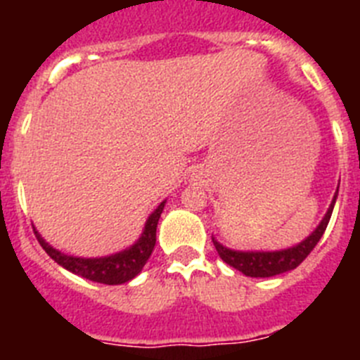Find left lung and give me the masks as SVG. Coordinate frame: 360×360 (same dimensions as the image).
<instances>
[{
  "label": "left lung",
  "mask_w": 360,
  "mask_h": 360,
  "mask_svg": "<svg viewBox=\"0 0 360 360\" xmlns=\"http://www.w3.org/2000/svg\"><path fill=\"white\" fill-rule=\"evenodd\" d=\"M335 200L337 193L333 196L328 212H326V216H324L323 221L319 224V227L311 232L307 240L301 241L295 247H292V249L278 250V252H238V250H231L227 247H224V245H219L218 241H214V247L218 250L219 257L227 265L234 266L236 270L243 272L245 276H250V278H270V276L283 274V272H288V270L301 265L304 262V257L314 250L317 241L321 240V236H323L326 227H328Z\"/></svg>",
  "instance_id": "obj_1"
}]
</instances>
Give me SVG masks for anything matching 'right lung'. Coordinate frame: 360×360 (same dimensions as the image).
Listing matches in <instances>:
<instances>
[{
	"label": "right lung",
	"instance_id": "obj_1",
	"mask_svg": "<svg viewBox=\"0 0 360 360\" xmlns=\"http://www.w3.org/2000/svg\"><path fill=\"white\" fill-rule=\"evenodd\" d=\"M164 203L165 202H162L157 207V211L148 218V224H146L141 240L136 241L133 247H129L128 250L108 257L84 259V257L66 256V254H61L59 250L50 247L39 236V232L34 231V234H36L37 241L44 249V252L49 254L53 262L59 263L63 269L70 270V272L81 276V278L90 279V281L103 283V285H122V283H128L129 279L135 278L144 269L146 262L151 256L155 243H157V225L162 211H164Z\"/></svg>",
	"mask_w": 360,
	"mask_h": 360
}]
</instances>
